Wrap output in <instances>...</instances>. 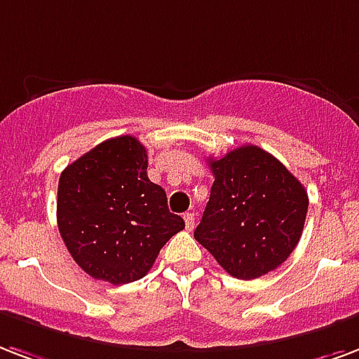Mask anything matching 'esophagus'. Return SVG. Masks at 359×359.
<instances>
[{"label":"esophagus","mask_w":359,"mask_h":359,"mask_svg":"<svg viewBox=\"0 0 359 359\" xmlns=\"http://www.w3.org/2000/svg\"><path fill=\"white\" fill-rule=\"evenodd\" d=\"M184 224H186V229H188V231H191V229H194V226H196V218H194V215H191V212H186L184 215Z\"/></svg>","instance_id":"obj_1"}]
</instances>
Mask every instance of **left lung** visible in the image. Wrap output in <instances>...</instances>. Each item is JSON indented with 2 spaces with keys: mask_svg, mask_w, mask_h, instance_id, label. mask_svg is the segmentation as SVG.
I'll return each instance as SVG.
<instances>
[{
  "mask_svg": "<svg viewBox=\"0 0 359 359\" xmlns=\"http://www.w3.org/2000/svg\"><path fill=\"white\" fill-rule=\"evenodd\" d=\"M209 165L215 182L194 237L231 277H264L299 243L307 191L275 156L254 144Z\"/></svg>",
  "mask_w": 359,
  "mask_h": 359,
  "instance_id": "obj_1",
  "label": "left lung"
}]
</instances>
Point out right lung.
I'll return each mask as SVG.
<instances>
[{"instance_id":"right-lung-1","label":"right lung","mask_w":359,"mask_h":359,"mask_svg":"<svg viewBox=\"0 0 359 359\" xmlns=\"http://www.w3.org/2000/svg\"><path fill=\"white\" fill-rule=\"evenodd\" d=\"M139 139L120 135L81 156L58 182V229L84 273L111 284L143 278L161 246L184 229L168 196L150 182Z\"/></svg>"}]
</instances>
